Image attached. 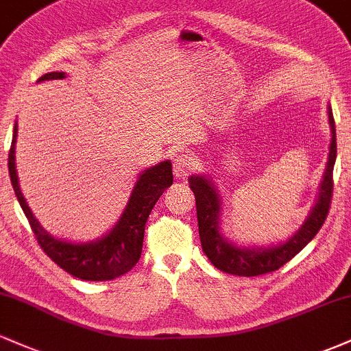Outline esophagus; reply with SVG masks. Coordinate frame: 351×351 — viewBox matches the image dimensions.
<instances>
[{
  "label": "esophagus",
  "mask_w": 351,
  "mask_h": 351,
  "mask_svg": "<svg viewBox=\"0 0 351 351\" xmlns=\"http://www.w3.org/2000/svg\"><path fill=\"white\" fill-rule=\"evenodd\" d=\"M196 168V160L193 158L188 153H181V155H176L175 160H173V171L175 175L181 178V176H186L189 171H193Z\"/></svg>",
  "instance_id": "34e87169"
}]
</instances>
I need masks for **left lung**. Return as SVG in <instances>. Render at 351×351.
<instances>
[{"mask_svg": "<svg viewBox=\"0 0 351 351\" xmlns=\"http://www.w3.org/2000/svg\"><path fill=\"white\" fill-rule=\"evenodd\" d=\"M328 120L332 127V143H330V153L327 168H325L324 181L320 184L318 201L312 208V213L307 217L297 234H293L285 244L274 245V247H237L232 243H228L219 234V196H217L211 181L204 176H191L189 178V188L193 189L196 198V215H198L199 239L203 251L211 261L215 267L219 271L234 274V276L254 277L263 276L280 269L287 264L292 257H295L302 249L307 245L320 228L324 226L325 219L330 211V203L333 196V165L337 158V136H335V120H333L332 108H328Z\"/></svg>", "mask_w": 351, "mask_h": 351, "instance_id": "left-lung-1", "label": "left lung"}]
</instances>
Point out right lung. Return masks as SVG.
Listing matches in <instances>:
<instances>
[{"label":"right lung","mask_w":351,"mask_h":351,"mask_svg":"<svg viewBox=\"0 0 351 351\" xmlns=\"http://www.w3.org/2000/svg\"><path fill=\"white\" fill-rule=\"evenodd\" d=\"M52 79H64V72L44 74L43 77H39V82ZM16 134H18V125H14L13 143L8 153L11 184H13L16 198L21 204L24 215L29 221L36 241L47 254V257H51V261H54L60 269L82 280H112L130 271L142 256L145 224H147L148 216L165 189L173 184L170 160L155 165L140 175L119 223L112 228L107 236L95 243L72 244L47 234L41 224L36 221L26 199L23 198L14 167Z\"/></svg>","instance_id":"1"}]
</instances>
